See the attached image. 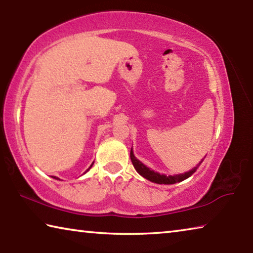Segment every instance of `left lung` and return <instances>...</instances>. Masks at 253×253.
Segmentation results:
<instances>
[{
	"mask_svg": "<svg viewBox=\"0 0 253 253\" xmlns=\"http://www.w3.org/2000/svg\"><path fill=\"white\" fill-rule=\"evenodd\" d=\"M130 160L132 165H134L135 169L138 172L140 175H142L143 177H145L148 181L154 182V183H157V184H175L177 182H182L184 179H186L187 177H190L192 174H193L198 168L200 166V164L202 162L200 163V164L194 168L193 169H191L190 172H186L184 174H178V175H169V176H166V175H163L160 173H156L154 172V170L149 169L147 166H145L142 162H139L137 158L134 156V154H132V151L130 149Z\"/></svg>",
	"mask_w": 253,
	"mask_h": 253,
	"instance_id": "obj_1",
	"label": "left lung"
}]
</instances>
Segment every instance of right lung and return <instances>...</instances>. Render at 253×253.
Returning a JSON list of instances; mask_svg holds the SVG:
<instances>
[{
  "mask_svg": "<svg viewBox=\"0 0 253 253\" xmlns=\"http://www.w3.org/2000/svg\"><path fill=\"white\" fill-rule=\"evenodd\" d=\"M92 164H93V163H92ZM92 164L90 165V168H91V166H92ZM90 168H89V169H90ZM88 169H87V170H88ZM54 178H55V179H59V178H57V177H55V176H54Z\"/></svg>",
  "mask_w": 253,
  "mask_h": 253,
  "instance_id": "right-lung-1",
  "label": "right lung"
}]
</instances>
